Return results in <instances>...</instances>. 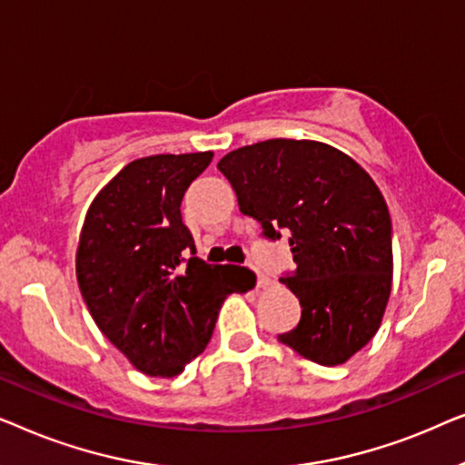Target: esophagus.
<instances>
[{
  "label": "esophagus",
  "instance_id": "34e87169",
  "mask_svg": "<svg viewBox=\"0 0 465 465\" xmlns=\"http://www.w3.org/2000/svg\"><path fill=\"white\" fill-rule=\"evenodd\" d=\"M256 275H258V288H269L271 279L266 277V275H262V272H260V271H256Z\"/></svg>",
  "mask_w": 465,
  "mask_h": 465
}]
</instances>
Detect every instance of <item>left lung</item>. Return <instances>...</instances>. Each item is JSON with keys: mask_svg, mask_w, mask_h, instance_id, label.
I'll use <instances>...</instances> for the list:
<instances>
[{"mask_svg": "<svg viewBox=\"0 0 465 465\" xmlns=\"http://www.w3.org/2000/svg\"><path fill=\"white\" fill-rule=\"evenodd\" d=\"M241 213L269 239L288 234L294 275L282 277L302 313L279 342L339 366L366 347L391 294V220L381 190L345 152L313 139H266L218 163Z\"/></svg>", "mask_w": 465, "mask_h": 465, "instance_id": "obj_1", "label": "left lung"}]
</instances>
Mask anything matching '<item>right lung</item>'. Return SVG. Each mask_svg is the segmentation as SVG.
<instances>
[{
  "mask_svg": "<svg viewBox=\"0 0 465 465\" xmlns=\"http://www.w3.org/2000/svg\"><path fill=\"white\" fill-rule=\"evenodd\" d=\"M212 158L213 152L137 158L99 190L82 224V298L101 332L148 377L180 374L205 351L226 296L256 285L252 271L196 258L182 222L183 193Z\"/></svg>",
  "mask_w": 465,
  "mask_h": 465,
  "instance_id": "obj_1",
  "label": "right lung"
}]
</instances>
